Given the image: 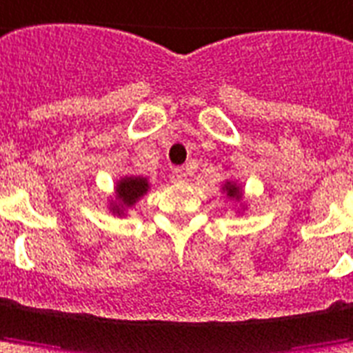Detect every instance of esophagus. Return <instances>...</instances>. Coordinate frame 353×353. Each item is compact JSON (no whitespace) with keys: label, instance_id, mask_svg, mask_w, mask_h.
Instances as JSON below:
<instances>
[{"label":"esophagus","instance_id":"34e87169","mask_svg":"<svg viewBox=\"0 0 353 353\" xmlns=\"http://www.w3.org/2000/svg\"><path fill=\"white\" fill-rule=\"evenodd\" d=\"M186 176H188V171H186L184 167H176V169L172 171V181L184 182L186 181Z\"/></svg>","mask_w":353,"mask_h":353}]
</instances>
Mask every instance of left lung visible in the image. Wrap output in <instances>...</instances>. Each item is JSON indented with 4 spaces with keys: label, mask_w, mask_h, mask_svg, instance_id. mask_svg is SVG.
Instances as JSON below:
<instances>
[{
    "label": "left lung",
    "mask_w": 353,
    "mask_h": 353,
    "mask_svg": "<svg viewBox=\"0 0 353 353\" xmlns=\"http://www.w3.org/2000/svg\"><path fill=\"white\" fill-rule=\"evenodd\" d=\"M223 192L227 194V198L230 200H236V201H242V186L238 184V182H232V181H227L223 184ZM242 205V203H240Z\"/></svg>",
    "instance_id": "8db88e82"
}]
</instances>
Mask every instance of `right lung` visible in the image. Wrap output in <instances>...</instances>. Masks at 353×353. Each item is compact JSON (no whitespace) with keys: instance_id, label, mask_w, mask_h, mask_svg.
I'll return each instance as SVG.
<instances>
[{"instance_id":"add662e5","label":"right lung","mask_w":353,"mask_h":353,"mask_svg":"<svg viewBox=\"0 0 353 353\" xmlns=\"http://www.w3.org/2000/svg\"><path fill=\"white\" fill-rule=\"evenodd\" d=\"M150 190V181L145 176H123L115 184V198L109 200V211L113 215H125L126 209L136 205V201L144 198Z\"/></svg>"}]
</instances>
